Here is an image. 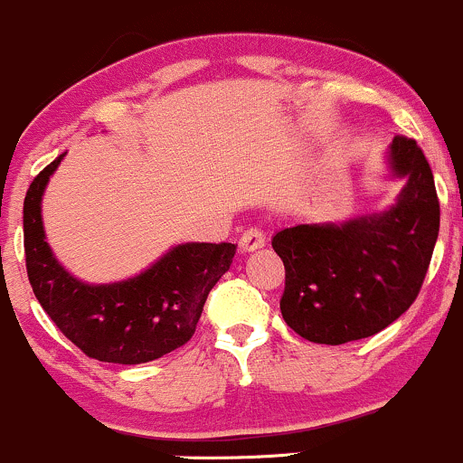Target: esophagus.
Here are the masks:
<instances>
[{
  "instance_id": "34e87169",
  "label": "esophagus",
  "mask_w": 463,
  "mask_h": 463,
  "mask_svg": "<svg viewBox=\"0 0 463 463\" xmlns=\"http://www.w3.org/2000/svg\"><path fill=\"white\" fill-rule=\"evenodd\" d=\"M263 246H265V235L259 231V228H248V231L241 235V239H239V250H241V252H254V250Z\"/></svg>"
}]
</instances>
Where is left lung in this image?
<instances>
[{"instance_id":"1","label":"left lung","mask_w":463,"mask_h":463,"mask_svg":"<svg viewBox=\"0 0 463 463\" xmlns=\"http://www.w3.org/2000/svg\"><path fill=\"white\" fill-rule=\"evenodd\" d=\"M387 163L405 178L396 204L342 224H298L272 239L285 265L280 313L316 344L370 337L405 313L427 276L439 232V200L427 156L398 135Z\"/></svg>"}]
</instances>
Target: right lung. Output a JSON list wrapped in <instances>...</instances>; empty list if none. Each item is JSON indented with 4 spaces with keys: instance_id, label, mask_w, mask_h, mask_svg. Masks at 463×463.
<instances>
[{
    "instance_id": "1",
    "label": "right lung",
    "mask_w": 463,
    "mask_h": 463,
    "mask_svg": "<svg viewBox=\"0 0 463 463\" xmlns=\"http://www.w3.org/2000/svg\"><path fill=\"white\" fill-rule=\"evenodd\" d=\"M62 156L32 180L24 200L25 268L36 300L69 342L106 364H147L184 346L237 246L180 243L128 280L82 283L58 263L41 217L45 187Z\"/></svg>"
}]
</instances>
